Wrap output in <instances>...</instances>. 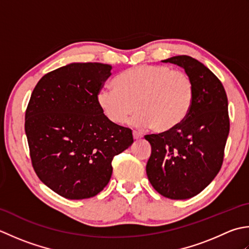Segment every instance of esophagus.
<instances>
[{
    "label": "esophagus",
    "instance_id": "1",
    "mask_svg": "<svg viewBox=\"0 0 249 249\" xmlns=\"http://www.w3.org/2000/svg\"><path fill=\"white\" fill-rule=\"evenodd\" d=\"M133 138H134V140H140L143 138V135H142L138 131H133Z\"/></svg>",
    "mask_w": 249,
    "mask_h": 249
}]
</instances>
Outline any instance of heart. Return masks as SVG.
Segmentation results:
<instances>
[{
  "mask_svg": "<svg viewBox=\"0 0 249 249\" xmlns=\"http://www.w3.org/2000/svg\"><path fill=\"white\" fill-rule=\"evenodd\" d=\"M116 88L98 92V104L115 124H124L134 111L138 126H149L159 133L175 129L187 117L195 95L189 75L167 65L143 64L124 71Z\"/></svg>",
  "mask_w": 249,
  "mask_h": 249,
  "instance_id": "b5f03b06",
  "label": "heart"
}]
</instances>
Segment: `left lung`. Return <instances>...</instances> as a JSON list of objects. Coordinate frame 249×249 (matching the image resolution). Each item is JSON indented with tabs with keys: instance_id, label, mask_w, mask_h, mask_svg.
<instances>
[{
	"instance_id": "obj_1",
	"label": "left lung",
	"mask_w": 249,
	"mask_h": 249,
	"mask_svg": "<svg viewBox=\"0 0 249 249\" xmlns=\"http://www.w3.org/2000/svg\"><path fill=\"white\" fill-rule=\"evenodd\" d=\"M163 62L185 70L194 83L195 95L179 125L145 135L151 145L146 173L161 196L185 200L206 188L221 169L230 130L228 98L217 76L197 60L176 55Z\"/></svg>"
}]
</instances>
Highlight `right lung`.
I'll return each instance as SVG.
<instances>
[{"instance_id": "add662e5", "label": "right lung", "mask_w": 249, "mask_h": 249, "mask_svg": "<svg viewBox=\"0 0 249 249\" xmlns=\"http://www.w3.org/2000/svg\"><path fill=\"white\" fill-rule=\"evenodd\" d=\"M111 67L72 63L44 75L25 110L32 166L61 196L89 199L108 184L114 157L133 143L132 130L105 117L98 104Z\"/></svg>"}]
</instances>
